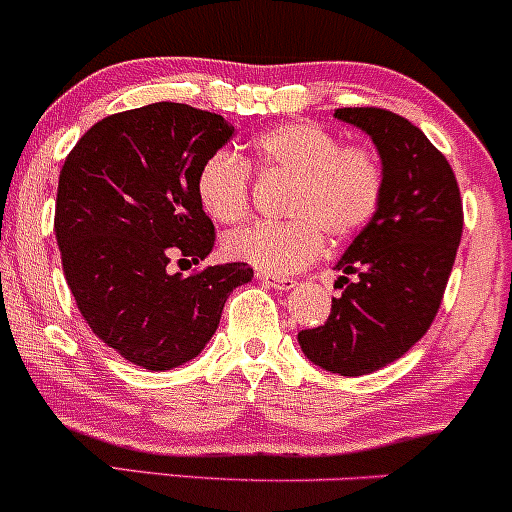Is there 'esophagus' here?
Segmentation results:
<instances>
[{"label": "esophagus", "mask_w": 512, "mask_h": 512, "mask_svg": "<svg viewBox=\"0 0 512 512\" xmlns=\"http://www.w3.org/2000/svg\"><path fill=\"white\" fill-rule=\"evenodd\" d=\"M257 276H260V281L264 286H269V289H274V291H291L293 286H296V281L289 279V276H274V274H264V272H260Z\"/></svg>", "instance_id": "34e87169"}]
</instances>
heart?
I'll use <instances>...</instances> for the list:
<instances>
[{
  "mask_svg": "<svg viewBox=\"0 0 512 512\" xmlns=\"http://www.w3.org/2000/svg\"><path fill=\"white\" fill-rule=\"evenodd\" d=\"M252 166L289 178L279 214L231 233L223 252L264 274H291L317 260L325 245L358 236L383 202V163L368 146L349 144L315 122H286L257 134ZM197 199L216 223H238L250 209V168L233 151L199 166Z\"/></svg>",
  "mask_w": 512,
  "mask_h": 512,
  "instance_id": "b5f03b06",
  "label": "heart"
}]
</instances>
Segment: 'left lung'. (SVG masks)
I'll return each instance as SVG.
<instances>
[{
  "label": "left lung",
  "mask_w": 512,
  "mask_h": 512,
  "mask_svg": "<svg viewBox=\"0 0 512 512\" xmlns=\"http://www.w3.org/2000/svg\"><path fill=\"white\" fill-rule=\"evenodd\" d=\"M334 117L378 149L383 202L334 264L344 291L330 317L298 332V344L330 373L366 375L407 354L431 327L462 238V199L450 163L409 120L380 108H339Z\"/></svg>",
  "instance_id": "obj_1"
}]
</instances>
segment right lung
<instances>
[{
  "mask_svg": "<svg viewBox=\"0 0 512 512\" xmlns=\"http://www.w3.org/2000/svg\"><path fill=\"white\" fill-rule=\"evenodd\" d=\"M236 127L182 103H151L96 122L64 161L55 236L62 267L93 334L134 366H185L214 337L245 262L182 276L170 257L199 264L214 223L197 199L199 166Z\"/></svg>",
  "mask_w": 512,
  "mask_h": 512,
  "instance_id": "1",
  "label": "right lung"
}]
</instances>
